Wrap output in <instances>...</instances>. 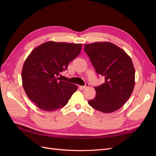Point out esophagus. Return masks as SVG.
<instances>
[{"label":"esophagus","mask_w":156,"mask_h":156,"mask_svg":"<svg viewBox=\"0 0 156 156\" xmlns=\"http://www.w3.org/2000/svg\"><path fill=\"white\" fill-rule=\"evenodd\" d=\"M88 87H89V84H88V83H86L85 86H81V88H83V89H85V88H88Z\"/></svg>","instance_id":"1"}]
</instances>
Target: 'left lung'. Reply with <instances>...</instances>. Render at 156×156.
I'll return each mask as SVG.
<instances>
[{
    "instance_id": "obj_1",
    "label": "left lung",
    "mask_w": 156,
    "mask_h": 156,
    "mask_svg": "<svg viewBox=\"0 0 156 156\" xmlns=\"http://www.w3.org/2000/svg\"><path fill=\"white\" fill-rule=\"evenodd\" d=\"M96 72L105 77V83L94 87L96 92L88 104L105 113L119 110L133 92L135 68L130 56L108 41L85 44L84 48Z\"/></svg>"
}]
</instances>
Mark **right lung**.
I'll return each mask as SVG.
<instances>
[{
  "label": "right lung",
  "instance_id": "add662e5",
  "mask_svg": "<svg viewBox=\"0 0 156 156\" xmlns=\"http://www.w3.org/2000/svg\"><path fill=\"white\" fill-rule=\"evenodd\" d=\"M82 44L49 41L32 51L23 64L21 78L27 96L37 107L54 111L67 104L77 86L59 75L80 54Z\"/></svg>",
  "mask_w": 156,
  "mask_h": 156
}]
</instances>
